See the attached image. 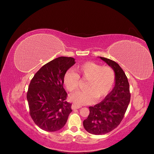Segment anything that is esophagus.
Segmentation results:
<instances>
[{
    "label": "esophagus",
    "instance_id": "obj_1",
    "mask_svg": "<svg viewBox=\"0 0 154 154\" xmlns=\"http://www.w3.org/2000/svg\"><path fill=\"white\" fill-rule=\"evenodd\" d=\"M82 107V106H79V105H76V104H75V103H73V104H72V105H71V108L72 109H79V108H80Z\"/></svg>",
    "mask_w": 154,
    "mask_h": 154
}]
</instances>
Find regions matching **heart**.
I'll use <instances>...</instances> for the list:
<instances>
[{
  "instance_id": "heart-1",
  "label": "heart",
  "mask_w": 154,
  "mask_h": 154,
  "mask_svg": "<svg viewBox=\"0 0 154 154\" xmlns=\"http://www.w3.org/2000/svg\"><path fill=\"white\" fill-rule=\"evenodd\" d=\"M76 72L70 71L64 74L63 83L69 91L76 90L79 84V77L87 79L86 90L78 91L69 97L73 103L78 105H88L94 100H99L111 90L115 80L114 70L108 66L91 61L79 64L75 68Z\"/></svg>"
}]
</instances>
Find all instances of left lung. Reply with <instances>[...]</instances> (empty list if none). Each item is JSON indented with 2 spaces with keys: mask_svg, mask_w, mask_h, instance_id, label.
Listing matches in <instances>:
<instances>
[{
  "mask_svg": "<svg viewBox=\"0 0 154 154\" xmlns=\"http://www.w3.org/2000/svg\"><path fill=\"white\" fill-rule=\"evenodd\" d=\"M115 73V86L105 99L90 106V114L83 121L85 129L91 134L103 135L114 130L123 119L130 101L128 79L118 63L100 57Z\"/></svg>",
  "mask_w": 154,
  "mask_h": 154,
  "instance_id": "1",
  "label": "left lung"
}]
</instances>
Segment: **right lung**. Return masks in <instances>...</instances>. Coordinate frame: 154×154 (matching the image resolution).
<instances>
[{"instance_id": "add662e5", "label": "right lung", "mask_w": 154, "mask_h": 154, "mask_svg": "<svg viewBox=\"0 0 154 154\" xmlns=\"http://www.w3.org/2000/svg\"><path fill=\"white\" fill-rule=\"evenodd\" d=\"M71 57H59L45 64L35 74L29 84L27 99L29 113L34 122L47 131L61 129L72 112L66 101L63 78L75 64Z\"/></svg>"}]
</instances>
